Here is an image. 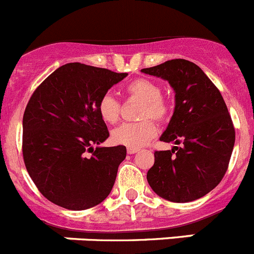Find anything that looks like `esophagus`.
Wrapping results in <instances>:
<instances>
[{"instance_id": "1", "label": "esophagus", "mask_w": 254, "mask_h": 254, "mask_svg": "<svg viewBox=\"0 0 254 254\" xmlns=\"http://www.w3.org/2000/svg\"><path fill=\"white\" fill-rule=\"evenodd\" d=\"M138 151H139L138 148H127V153L129 154H134V153H136Z\"/></svg>"}]
</instances>
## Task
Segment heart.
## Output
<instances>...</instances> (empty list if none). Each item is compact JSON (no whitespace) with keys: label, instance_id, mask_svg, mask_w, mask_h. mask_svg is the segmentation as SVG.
I'll return each mask as SVG.
<instances>
[{"label":"heart","instance_id":"obj_1","mask_svg":"<svg viewBox=\"0 0 254 254\" xmlns=\"http://www.w3.org/2000/svg\"><path fill=\"white\" fill-rule=\"evenodd\" d=\"M129 97L142 101L139 109L138 123H127L114 129L111 138L116 144L125 145L129 148H139L151 140L157 134V127L149 118L157 121H164L169 118V103L162 97V90L156 81L151 79L139 78L130 81L125 88ZM98 114L107 124H115L120 119V102L112 94L106 93L98 101Z\"/></svg>","mask_w":254,"mask_h":254}]
</instances>
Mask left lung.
Listing matches in <instances>:
<instances>
[{
    "mask_svg": "<svg viewBox=\"0 0 254 254\" xmlns=\"http://www.w3.org/2000/svg\"><path fill=\"white\" fill-rule=\"evenodd\" d=\"M169 81L175 109L160 140L171 151L154 152L147 180L157 195L176 203L203 197L219 185L229 166L235 130L220 90L199 66L176 59L142 69Z\"/></svg>",
    "mask_w": 254,
    "mask_h": 254,
    "instance_id": "obj_1",
    "label": "left lung"
}]
</instances>
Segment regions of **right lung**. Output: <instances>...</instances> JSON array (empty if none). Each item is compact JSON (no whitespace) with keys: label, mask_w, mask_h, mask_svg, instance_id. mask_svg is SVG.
<instances>
[{"label":"right lung","mask_w":254,"mask_h":254,"mask_svg":"<svg viewBox=\"0 0 254 254\" xmlns=\"http://www.w3.org/2000/svg\"><path fill=\"white\" fill-rule=\"evenodd\" d=\"M127 75L70 63L30 97L23 118L24 162L52 203L81 211L100 204L111 191L127 148L98 147L110 134L97 106Z\"/></svg>","instance_id":"obj_1"}]
</instances>
